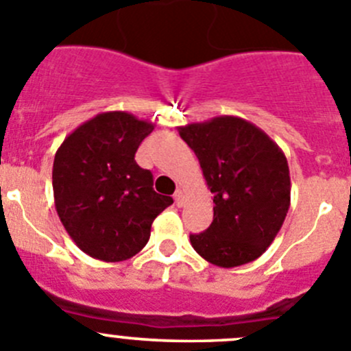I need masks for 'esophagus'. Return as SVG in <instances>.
Masks as SVG:
<instances>
[{"label": "esophagus", "mask_w": 351, "mask_h": 351, "mask_svg": "<svg viewBox=\"0 0 351 351\" xmlns=\"http://www.w3.org/2000/svg\"><path fill=\"white\" fill-rule=\"evenodd\" d=\"M175 202L178 204V206H183V189H176Z\"/></svg>", "instance_id": "34e87169"}]
</instances>
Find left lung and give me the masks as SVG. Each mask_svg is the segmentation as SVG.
<instances>
[{"instance_id": "left-lung-1", "label": "left lung", "mask_w": 351, "mask_h": 351, "mask_svg": "<svg viewBox=\"0 0 351 351\" xmlns=\"http://www.w3.org/2000/svg\"><path fill=\"white\" fill-rule=\"evenodd\" d=\"M195 152L214 217L204 233L190 234L193 250L219 267H238L273 243L290 209V169L280 145L238 117H216L178 127Z\"/></svg>"}]
</instances>
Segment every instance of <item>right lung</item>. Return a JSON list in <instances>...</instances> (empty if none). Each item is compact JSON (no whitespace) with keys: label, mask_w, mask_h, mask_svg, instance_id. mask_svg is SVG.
Here are the masks:
<instances>
[{"label":"right lung","mask_w":351,"mask_h":351,"mask_svg":"<svg viewBox=\"0 0 351 351\" xmlns=\"http://www.w3.org/2000/svg\"><path fill=\"white\" fill-rule=\"evenodd\" d=\"M154 123L127 111H106L82 123L58 147L53 162L56 213L77 247L93 258L134 257L152 221L173 199L156 193L152 173L135 162Z\"/></svg>","instance_id":"right-lung-1"}]
</instances>
